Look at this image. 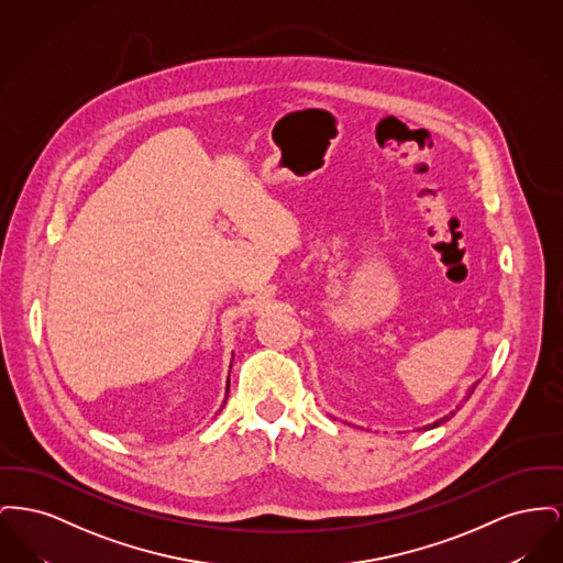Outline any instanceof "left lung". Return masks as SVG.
I'll return each mask as SVG.
<instances>
[{
  "label": "left lung",
  "mask_w": 563,
  "mask_h": 563,
  "mask_svg": "<svg viewBox=\"0 0 563 563\" xmlns=\"http://www.w3.org/2000/svg\"><path fill=\"white\" fill-rule=\"evenodd\" d=\"M475 386H477V384H473V386H471V388H468V393H466V397H464V401H468V397H471V395H473V390H475ZM460 407H462V405H457V407H455V411H457V409H460ZM455 411H450V413H448V416H443V418H441V420H437V422H432V424H427V427H422V429H418V430L434 429V427H439V424H443V422H448V420H450V418H452V416H454Z\"/></svg>",
  "instance_id": "left-lung-1"
}]
</instances>
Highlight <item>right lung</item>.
<instances>
[{"mask_svg":"<svg viewBox=\"0 0 563 563\" xmlns=\"http://www.w3.org/2000/svg\"><path fill=\"white\" fill-rule=\"evenodd\" d=\"M228 390H230V377H228ZM223 405H225V401H223ZM221 411V409H219Z\"/></svg>","mask_w":563,"mask_h":563,"instance_id":"right-lung-1","label":"right lung"}]
</instances>
